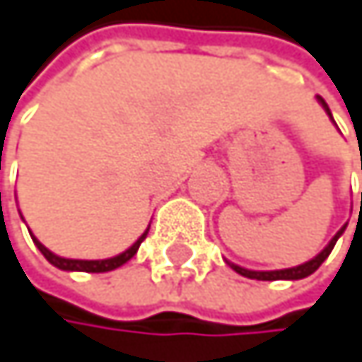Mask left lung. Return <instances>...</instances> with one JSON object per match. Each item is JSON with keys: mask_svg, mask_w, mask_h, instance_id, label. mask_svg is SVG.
<instances>
[{"mask_svg": "<svg viewBox=\"0 0 362 362\" xmlns=\"http://www.w3.org/2000/svg\"><path fill=\"white\" fill-rule=\"evenodd\" d=\"M317 100L322 103V107L326 109V113L330 115V109H328V105H326V100L322 98V96H317ZM330 119H332V115H330ZM362 167V163H361ZM362 204V199H361ZM344 229L346 227H341L337 234H334V238L326 245V249L320 253V255H315L313 259H309V262H305V264H300V266H294V268H286V270H247V268H243V266H236V264H231V262H227L231 268H234L238 274H243V276H247V279H257V281H296V279H305V276H309V274H313L320 266H322V262L330 255V251H332V247H334V243H337V238L344 234Z\"/></svg>", "mask_w": 362, "mask_h": 362, "instance_id": "obj_1", "label": "left lung"}]
</instances>
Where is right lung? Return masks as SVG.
Masks as SVG:
<instances>
[{
    "label": "right lung",
    "mask_w": 362,
    "mask_h": 362,
    "mask_svg": "<svg viewBox=\"0 0 362 362\" xmlns=\"http://www.w3.org/2000/svg\"><path fill=\"white\" fill-rule=\"evenodd\" d=\"M150 229V227H148ZM148 229L144 231V234L139 236V240L131 247V249H126L124 253H119V255H115V257H109V259H66V257H59V255H55V253H51L42 243H38L34 236V243H36V247L40 249V253L53 264V266H57L59 270H81V272H109V270H115V268H119L122 264H126L128 259H131L135 253H137V249H139V245L146 240V236H148Z\"/></svg>",
    "instance_id": "1"
}]
</instances>
